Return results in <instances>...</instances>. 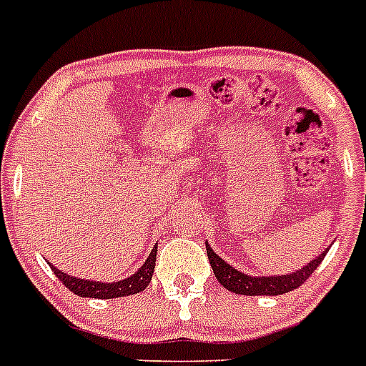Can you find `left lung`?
Returning <instances> with one entry per match:
<instances>
[{"mask_svg":"<svg viewBox=\"0 0 366 366\" xmlns=\"http://www.w3.org/2000/svg\"><path fill=\"white\" fill-rule=\"evenodd\" d=\"M207 245V257L211 262V267L214 271L216 279L222 284L223 287H227L229 292L238 293V295H282V293L292 292L297 290L300 284L306 282L310 274L319 267V264L322 262V258L326 257L328 249L322 251L315 260H312L308 266L300 267L295 273L290 274H280V277H251V274H245L242 271L234 269L232 266H229L227 262L222 260L218 254L211 249V245Z\"/></svg>","mask_w":366,"mask_h":366,"instance_id":"1","label":"left lung"}]
</instances>
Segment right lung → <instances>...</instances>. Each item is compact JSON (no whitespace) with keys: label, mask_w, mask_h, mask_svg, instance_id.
Here are the masks:
<instances>
[{"label":"right lung","mask_w":366,"mask_h":366,"mask_svg":"<svg viewBox=\"0 0 366 366\" xmlns=\"http://www.w3.org/2000/svg\"><path fill=\"white\" fill-rule=\"evenodd\" d=\"M155 257H157V247L152 249L147 262L139 267L130 279L119 280V282H95V280H84L73 274H67L64 271L51 266L58 279L62 280L67 290L79 297H89V299H117V297H128L141 293L147 290L152 280V273L155 267Z\"/></svg>","instance_id":"add662e5"}]
</instances>
